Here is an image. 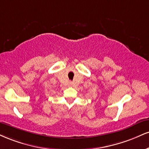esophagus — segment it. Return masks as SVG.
Instances as JSON below:
<instances>
[{
  "label": "esophagus",
  "instance_id": "34e87169",
  "mask_svg": "<svg viewBox=\"0 0 149 149\" xmlns=\"http://www.w3.org/2000/svg\"><path fill=\"white\" fill-rule=\"evenodd\" d=\"M71 85H72V84H71Z\"/></svg>",
  "mask_w": 149,
  "mask_h": 149
}]
</instances>
